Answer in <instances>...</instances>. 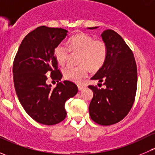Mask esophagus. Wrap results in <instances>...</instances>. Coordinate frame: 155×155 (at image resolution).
<instances>
[{
	"instance_id": "obj_1",
	"label": "esophagus",
	"mask_w": 155,
	"mask_h": 155,
	"mask_svg": "<svg viewBox=\"0 0 155 155\" xmlns=\"http://www.w3.org/2000/svg\"><path fill=\"white\" fill-rule=\"evenodd\" d=\"M86 87L85 85H83V84H80V85H78V89H79V91H82L83 90L85 87Z\"/></svg>"
}]
</instances>
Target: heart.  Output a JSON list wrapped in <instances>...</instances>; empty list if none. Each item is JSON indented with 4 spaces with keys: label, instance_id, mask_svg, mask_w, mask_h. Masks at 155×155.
Returning <instances> with one entry per match:
<instances>
[{
    "label": "heart",
    "instance_id": "heart-1",
    "mask_svg": "<svg viewBox=\"0 0 155 155\" xmlns=\"http://www.w3.org/2000/svg\"><path fill=\"white\" fill-rule=\"evenodd\" d=\"M70 51L79 52L78 66L68 65L63 69V75L68 80L80 82L87 76L89 68L91 70H97L105 63L107 56V47L101 40H94L92 36L85 33H79L70 37L68 47L60 43L54 48V57L58 63L64 64Z\"/></svg>",
    "mask_w": 155,
    "mask_h": 155
}]
</instances>
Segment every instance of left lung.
<instances>
[{
    "instance_id": "1",
    "label": "left lung",
    "mask_w": 155,
    "mask_h": 155,
    "mask_svg": "<svg viewBox=\"0 0 155 155\" xmlns=\"http://www.w3.org/2000/svg\"><path fill=\"white\" fill-rule=\"evenodd\" d=\"M101 37L107 45V59L91 79L104 82L106 88L89 85L93 98L88 110L94 122L107 126L121 121L132 108L137 92V69L132 51L118 33L105 30Z\"/></svg>"
}]
</instances>
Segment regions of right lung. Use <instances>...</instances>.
Segmentation results:
<instances>
[{
	"mask_svg": "<svg viewBox=\"0 0 155 155\" xmlns=\"http://www.w3.org/2000/svg\"><path fill=\"white\" fill-rule=\"evenodd\" d=\"M68 33L58 28H37L23 39L14 59L12 73L18 101L33 119L46 125L58 124L66 118L65 102L78 92L73 82H59L62 74L54 57V48ZM47 72L58 82L54 89L46 83Z\"/></svg>",
	"mask_w": 155,
	"mask_h": 155,
	"instance_id": "1",
	"label": "right lung"
}]
</instances>
